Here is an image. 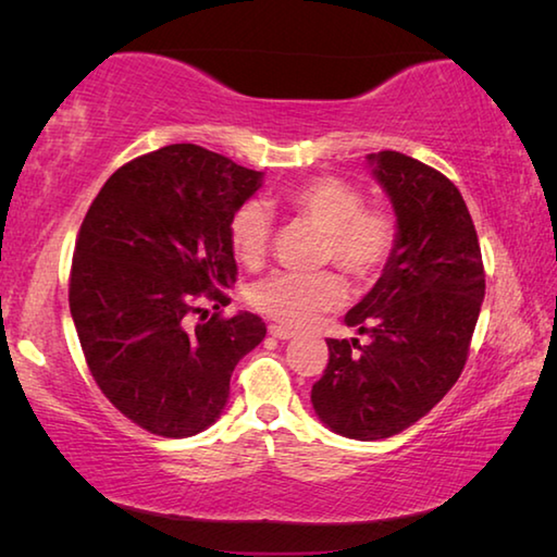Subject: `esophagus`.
<instances>
[{
	"mask_svg": "<svg viewBox=\"0 0 557 557\" xmlns=\"http://www.w3.org/2000/svg\"><path fill=\"white\" fill-rule=\"evenodd\" d=\"M270 336L280 338V342H287V338L295 336V332H289V329H285V326H275V324H272V326H270Z\"/></svg>",
	"mask_w": 557,
	"mask_h": 557,
	"instance_id": "34e87169",
	"label": "esophagus"
}]
</instances>
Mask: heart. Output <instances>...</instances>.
<instances>
[{"label": "heart", "mask_w": 557, "mask_h": 557, "mask_svg": "<svg viewBox=\"0 0 557 557\" xmlns=\"http://www.w3.org/2000/svg\"><path fill=\"white\" fill-rule=\"evenodd\" d=\"M285 206L299 221L324 233L322 262H332L356 285L379 280L398 250L400 228L381 206H363L354 184L336 176H317L292 186ZM272 238L270 211L260 201H245L231 221L235 256L248 265L265 258ZM344 282L334 272L289 275L275 272L248 289V301L262 317L282 326L305 329L344 305Z\"/></svg>", "instance_id": "obj_1"}]
</instances>
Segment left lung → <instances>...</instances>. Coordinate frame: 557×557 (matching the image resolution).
<instances>
[{"label": "left lung", "mask_w": 557, "mask_h": 557, "mask_svg": "<svg viewBox=\"0 0 557 557\" xmlns=\"http://www.w3.org/2000/svg\"><path fill=\"white\" fill-rule=\"evenodd\" d=\"M398 219V250L346 312L369 336L329 338L312 385L319 420L348 440H385L428 414L457 383L484 301V262L459 188L408 154H369Z\"/></svg>", "instance_id": "8db88e82"}]
</instances>
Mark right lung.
Here are the masks:
<instances>
[{
	"label": "right lung",
	"instance_id": "obj_1",
	"mask_svg": "<svg viewBox=\"0 0 557 557\" xmlns=\"http://www.w3.org/2000/svg\"><path fill=\"white\" fill-rule=\"evenodd\" d=\"M260 182L209 149L169 145L120 166L83 219L69 285L83 356L102 395L152 435L213 425L233 369L265 338L250 312L191 324L201 301H231V221Z\"/></svg>",
	"mask_w": 557,
	"mask_h": 557
}]
</instances>
